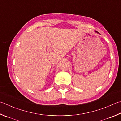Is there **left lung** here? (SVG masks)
I'll list each match as a JSON object with an SVG mask.
<instances>
[{
  "mask_svg": "<svg viewBox=\"0 0 121 121\" xmlns=\"http://www.w3.org/2000/svg\"><path fill=\"white\" fill-rule=\"evenodd\" d=\"M96 32H97V33H98V32H97V31H96Z\"/></svg>",
  "mask_w": 121,
  "mask_h": 121,
  "instance_id": "left-lung-1",
  "label": "left lung"
}]
</instances>
